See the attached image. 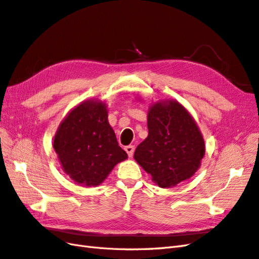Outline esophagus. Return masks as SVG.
<instances>
[{"label": "esophagus", "mask_w": 259, "mask_h": 259, "mask_svg": "<svg viewBox=\"0 0 259 259\" xmlns=\"http://www.w3.org/2000/svg\"><path fill=\"white\" fill-rule=\"evenodd\" d=\"M125 149V151H126V153H127V155L130 156H133V154H134V151H135V147L134 146H132V145H130V146H126L124 148Z\"/></svg>", "instance_id": "34e87169"}]
</instances>
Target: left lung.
Here are the masks:
<instances>
[{
    "label": "left lung",
    "instance_id": "1",
    "mask_svg": "<svg viewBox=\"0 0 259 259\" xmlns=\"http://www.w3.org/2000/svg\"><path fill=\"white\" fill-rule=\"evenodd\" d=\"M148 137L134 159L161 188L174 187L198 170L204 139L192 116L175 100L153 105L148 112Z\"/></svg>",
    "mask_w": 259,
    "mask_h": 259
}]
</instances>
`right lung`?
Returning a JSON list of instances; mask_svg holds the SVG:
<instances>
[{
  "label": "right lung",
  "mask_w": 259,
  "mask_h": 259,
  "mask_svg": "<svg viewBox=\"0 0 259 259\" xmlns=\"http://www.w3.org/2000/svg\"><path fill=\"white\" fill-rule=\"evenodd\" d=\"M65 173L79 185L98 186L127 154L108 122L106 104L84 101L59 125L54 139Z\"/></svg>",
  "instance_id": "add662e5"
}]
</instances>
